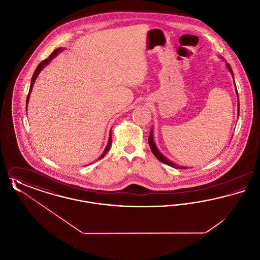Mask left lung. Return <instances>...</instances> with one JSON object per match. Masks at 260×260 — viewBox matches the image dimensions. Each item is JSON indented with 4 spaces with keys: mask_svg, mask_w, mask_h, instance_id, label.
Instances as JSON below:
<instances>
[{
    "mask_svg": "<svg viewBox=\"0 0 260 260\" xmlns=\"http://www.w3.org/2000/svg\"><path fill=\"white\" fill-rule=\"evenodd\" d=\"M226 65H227V67H228L229 71L231 72V74L233 76V71H232V68H231L230 64H229V63H227ZM234 84H235V82H234ZM236 92H237V95H238L237 87H236ZM238 105H240V104H238ZM239 111H240V106H238V113H239ZM148 143L149 146H150V148H151V151H152V153L154 154V156H155L159 161H161V162H164V164H166V165H169V166H171V167H173V168H175V169H179V170H186V169H187L186 167H180V166L174 165L173 162H172L170 160H168V159H167V158L161 154V152H160V151L158 150V148L156 147V145H155V143H154V141H153L152 129H151V132H150V136H149L148 138Z\"/></svg>",
    "mask_w": 260,
    "mask_h": 260,
    "instance_id": "1",
    "label": "left lung"
}]
</instances>
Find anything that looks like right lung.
Here are the masks:
<instances>
[{
    "label": "right lung",
    "mask_w": 260,
    "mask_h": 260,
    "mask_svg": "<svg viewBox=\"0 0 260 260\" xmlns=\"http://www.w3.org/2000/svg\"><path fill=\"white\" fill-rule=\"evenodd\" d=\"M62 49H57V50H53V52L50 54V56L47 58V59H45V60H43V61L41 62L39 65H38L37 68H36V70H35V72H34V74H33V77H32V80H31V86H30V89H29V93H28V95H27V99H26V103H28V100H29V96H30V92H31V90H32V87H33V85H34V83H35V80L37 79L38 75L39 73L41 72V70L47 65V64H49L50 63V60L59 52V51H61ZM112 144V136H109V141H108V144H107V146H106V148L104 150V152H103V154L100 156V159L101 158H103L104 156H105V154L109 151V149L111 147Z\"/></svg>",
    "instance_id": "add662e5"
}]
</instances>
